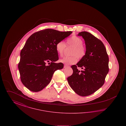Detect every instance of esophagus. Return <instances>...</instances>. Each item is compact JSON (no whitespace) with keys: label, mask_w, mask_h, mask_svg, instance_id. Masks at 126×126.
<instances>
[{"label":"esophagus","mask_w":126,"mask_h":126,"mask_svg":"<svg viewBox=\"0 0 126 126\" xmlns=\"http://www.w3.org/2000/svg\"><path fill=\"white\" fill-rule=\"evenodd\" d=\"M68 66H67V65H64V68H66V67H68Z\"/></svg>","instance_id":"obj_1"}]
</instances>
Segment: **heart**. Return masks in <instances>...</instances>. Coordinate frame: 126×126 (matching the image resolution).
Masks as SVG:
<instances>
[{
    "label": "heart",
    "instance_id": "heart-1",
    "mask_svg": "<svg viewBox=\"0 0 126 126\" xmlns=\"http://www.w3.org/2000/svg\"><path fill=\"white\" fill-rule=\"evenodd\" d=\"M67 45L71 46L73 48L69 57H65L60 59V61L66 65H72L76 63L79 60L83 59L86 53V49L83 45V40L78 36H73L67 40ZM66 47L65 43L63 41H60L56 45V50L59 55L62 56Z\"/></svg>",
    "mask_w": 126,
    "mask_h": 126
}]
</instances>
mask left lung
Listing matches in <instances>:
<instances>
[{
  "label": "left lung",
  "instance_id": "1",
  "mask_svg": "<svg viewBox=\"0 0 126 126\" xmlns=\"http://www.w3.org/2000/svg\"><path fill=\"white\" fill-rule=\"evenodd\" d=\"M85 41L86 53L84 58L71 68L73 74L67 78L74 91L79 95L86 96L94 93L104 83L109 72V57L102 41L87 32H82ZM81 67L82 70H78Z\"/></svg>",
  "mask_w": 126,
  "mask_h": 126
}]
</instances>
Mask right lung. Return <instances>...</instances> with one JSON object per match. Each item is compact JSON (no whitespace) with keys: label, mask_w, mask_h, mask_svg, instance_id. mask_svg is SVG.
<instances>
[{"label":"right lung","mask_w":126,"mask_h":126,"mask_svg":"<svg viewBox=\"0 0 126 126\" xmlns=\"http://www.w3.org/2000/svg\"><path fill=\"white\" fill-rule=\"evenodd\" d=\"M72 33L47 29L27 39L18 64L21 82L27 88L34 92L42 90L50 83L54 72L63 68V63H55L59 60L56 45Z\"/></svg>","instance_id":"right-lung-1"}]
</instances>
